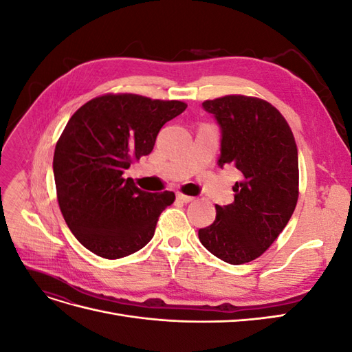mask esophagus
<instances>
[{
  "mask_svg": "<svg viewBox=\"0 0 352 352\" xmlns=\"http://www.w3.org/2000/svg\"><path fill=\"white\" fill-rule=\"evenodd\" d=\"M176 198H177L180 202H185V204H188V202H190V201H194V197L184 195V194H177Z\"/></svg>",
  "mask_w": 352,
  "mask_h": 352,
  "instance_id": "1",
  "label": "esophagus"
}]
</instances>
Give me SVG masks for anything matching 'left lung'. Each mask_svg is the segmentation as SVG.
<instances>
[{"mask_svg": "<svg viewBox=\"0 0 352 352\" xmlns=\"http://www.w3.org/2000/svg\"><path fill=\"white\" fill-rule=\"evenodd\" d=\"M220 127L219 166L236 167L235 201L216 206L201 243L229 264L255 260L280 235L298 201V150L289 124L267 101L243 95L202 102Z\"/></svg>", "mask_w": 352, "mask_h": 352, "instance_id": "obj_1", "label": "left lung"}]
</instances>
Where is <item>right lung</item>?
<instances>
[{"instance_id":"obj_1","label":"right lung","mask_w":352,"mask_h":352,"mask_svg":"<svg viewBox=\"0 0 352 352\" xmlns=\"http://www.w3.org/2000/svg\"><path fill=\"white\" fill-rule=\"evenodd\" d=\"M182 101L107 94L74 113L56 145L57 199L69 229L85 248L116 260L144 248L175 194L145 192L123 177L148 155L163 124L184 113Z\"/></svg>"}]
</instances>
